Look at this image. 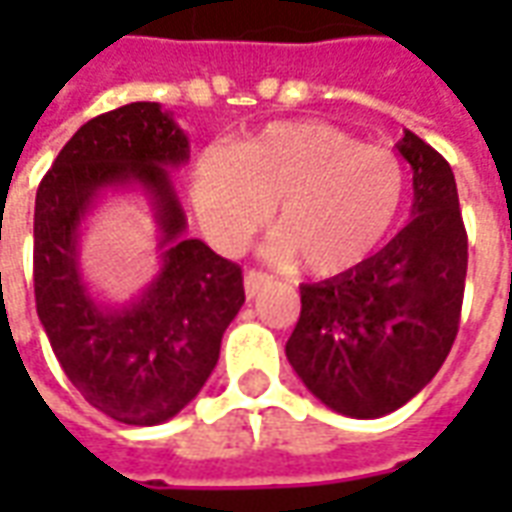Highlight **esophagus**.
Returning a JSON list of instances; mask_svg holds the SVG:
<instances>
[{"label": "esophagus", "mask_w": 512, "mask_h": 512, "mask_svg": "<svg viewBox=\"0 0 512 512\" xmlns=\"http://www.w3.org/2000/svg\"><path fill=\"white\" fill-rule=\"evenodd\" d=\"M271 282V277H268L266 271H257V268H249L244 274V290L249 299H255L257 293H260V288L263 285H268Z\"/></svg>", "instance_id": "34e87169"}]
</instances>
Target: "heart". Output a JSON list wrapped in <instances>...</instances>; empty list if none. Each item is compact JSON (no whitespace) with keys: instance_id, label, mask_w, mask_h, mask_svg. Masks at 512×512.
<instances>
[{"instance_id":"heart-1","label":"heart","mask_w":512,"mask_h":512,"mask_svg":"<svg viewBox=\"0 0 512 512\" xmlns=\"http://www.w3.org/2000/svg\"><path fill=\"white\" fill-rule=\"evenodd\" d=\"M403 167L329 123H274L235 150L208 147L197 161L191 200L202 230L238 252L277 205L279 255L304 257L334 277L384 244L403 205Z\"/></svg>"}]
</instances>
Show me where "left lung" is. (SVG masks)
<instances>
[{
  "label": "left lung",
  "mask_w": 512,
  "mask_h": 512,
  "mask_svg": "<svg viewBox=\"0 0 512 512\" xmlns=\"http://www.w3.org/2000/svg\"><path fill=\"white\" fill-rule=\"evenodd\" d=\"M414 169L411 222L359 266L301 285L285 354L337 414L376 419L406 406L450 354L461 323L469 244L447 158L403 131Z\"/></svg>",
  "instance_id": "1"
}]
</instances>
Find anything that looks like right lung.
<instances>
[{
    "instance_id": "add662e5",
    "label": "right lung",
    "mask_w": 512,
    "mask_h": 512,
    "mask_svg": "<svg viewBox=\"0 0 512 512\" xmlns=\"http://www.w3.org/2000/svg\"><path fill=\"white\" fill-rule=\"evenodd\" d=\"M189 161L169 112L136 101L84 123L35 197V304L54 356L82 397L126 425H158L197 397L219 362L222 334L244 304V274L200 238L167 167ZM109 185H142L162 233V271L143 299L101 308L78 274V227Z\"/></svg>"
}]
</instances>
